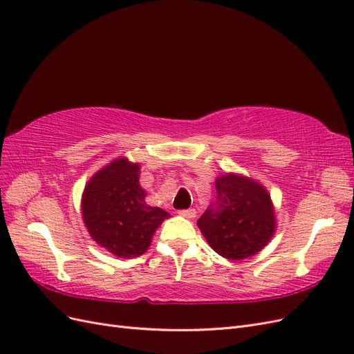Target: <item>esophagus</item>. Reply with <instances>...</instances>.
Listing matches in <instances>:
<instances>
[{
  "instance_id": "34e87169",
  "label": "esophagus",
  "mask_w": 354,
  "mask_h": 354,
  "mask_svg": "<svg viewBox=\"0 0 354 354\" xmlns=\"http://www.w3.org/2000/svg\"><path fill=\"white\" fill-rule=\"evenodd\" d=\"M178 214L181 217H185V218H195L196 217V209H194V208H189V209H180L178 211Z\"/></svg>"
}]
</instances>
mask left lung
Returning a JSON list of instances; mask_svg holds the SVG:
<instances>
[{"mask_svg": "<svg viewBox=\"0 0 354 354\" xmlns=\"http://www.w3.org/2000/svg\"><path fill=\"white\" fill-rule=\"evenodd\" d=\"M216 190V203L198 220L211 248L234 261L260 252L276 227L269 192L250 177L230 173L217 177Z\"/></svg>", "mask_w": 354, "mask_h": 354, "instance_id": "8db88e82", "label": "left lung"}]
</instances>
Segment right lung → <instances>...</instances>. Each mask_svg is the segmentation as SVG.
I'll list each match as a JSON object with an SVG mask.
<instances>
[{"mask_svg":"<svg viewBox=\"0 0 354 354\" xmlns=\"http://www.w3.org/2000/svg\"><path fill=\"white\" fill-rule=\"evenodd\" d=\"M138 174V164L115 159L91 177L82 194V218L90 236L120 259L145 254L155 230L169 217L162 208L147 205Z\"/></svg>","mask_w":354,"mask_h":354,"instance_id":"right-lung-1","label":"right lung"}]
</instances>
